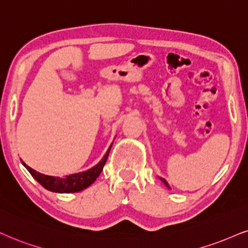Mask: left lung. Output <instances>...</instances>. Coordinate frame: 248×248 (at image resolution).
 I'll list each match as a JSON object with an SVG mask.
<instances>
[{"label":"left lung","instance_id":"8db88e82","mask_svg":"<svg viewBox=\"0 0 248 248\" xmlns=\"http://www.w3.org/2000/svg\"><path fill=\"white\" fill-rule=\"evenodd\" d=\"M161 180H162V182H163L164 183V184H166L167 186H168V187H169V185H168V183H167V180L166 179H163V178H161Z\"/></svg>","mask_w":248,"mask_h":248}]
</instances>
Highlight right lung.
Masks as SVG:
<instances>
[{
    "label": "right lung",
    "mask_w": 248,
    "mask_h": 248,
    "mask_svg": "<svg viewBox=\"0 0 248 248\" xmlns=\"http://www.w3.org/2000/svg\"><path fill=\"white\" fill-rule=\"evenodd\" d=\"M110 146L108 152L106 153V155L103 156L99 163L95 167L91 168L86 171H82V172L75 173V175H69L66 177H53V176H47L44 173H40L38 171L33 170L32 168H30L27 164L24 163V167L30 171V173L32 175L36 182L40 183L46 189L51 192H56V193H73V192H79L88 187L91 184H93L95 182L97 177L100 176L101 171H102L103 167H105L107 158H108Z\"/></svg>",
    "instance_id": "right-lung-1"
}]
</instances>
